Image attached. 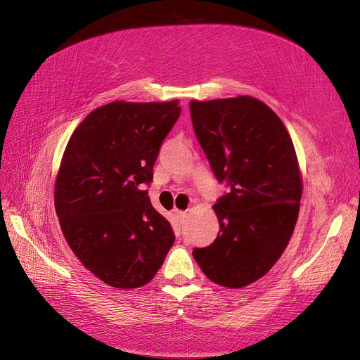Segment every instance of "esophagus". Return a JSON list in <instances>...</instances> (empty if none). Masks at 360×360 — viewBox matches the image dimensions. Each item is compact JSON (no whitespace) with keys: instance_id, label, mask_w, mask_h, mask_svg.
I'll return each instance as SVG.
<instances>
[{"instance_id":"34e87169","label":"esophagus","mask_w":360,"mask_h":360,"mask_svg":"<svg viewBox=\"0 0 360 360\" xmlns=\"http://www.w3.org/2000/svg\"><path fill=\"white\" fill-rule=\"evenodd\" d=\"M176 214H177L179 219H183V217L186 216V212H184V210H176Z\"/></svg>"}]
</instances>
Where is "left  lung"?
Segmentation results:
<instances>
[{"mask_svg":"<svg viewBox=\"0 0 360 360\" xmlns=\"http://www.w3.org/2000/svg\"><path fill=\"white\" fill-rule=\"evenodd\" d=\"M198 143L228 192L213 209L221 230L195 248L204 275L242 288L264 276L287 248L299 216L302 180L281 118L249 96L189 103Z\"/></svg>","mask_w":360,"mask_h":360,"instance_id":"1","label":"left lung"}]
</instances>
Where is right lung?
I'll list each match as a JSON object with an SVG mask.
<instances>
[{"mask_svg":"<svg viewBox=\"0 0 360 360\" xmlns=\"http://www.w3.org/2000/svg\"><path fill=\"white\" fill-rule=\"evenodd\" d=\"M180 112L177 101L108 103L84 118L64 150L56 181L61 231L108 285H146L176 240L144 188Z\"/></svg>","mask_w":360,"mask_h":360,"instance_id":"obj_1","label":"right lung"}]
</instances>
